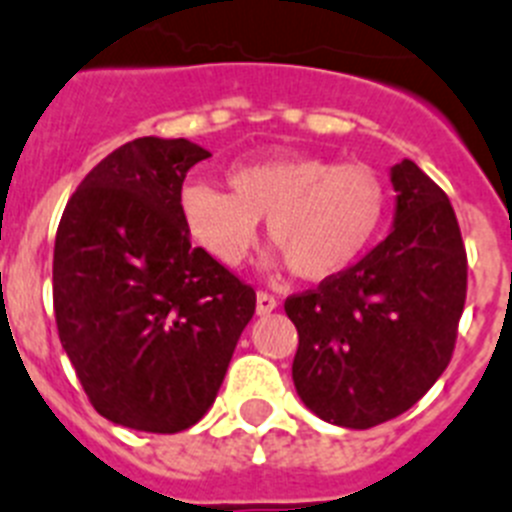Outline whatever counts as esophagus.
I'll return each mask as SVG.
<instances>
[{"label": "esophagus", "instance_id": "obj_1", "mask_svg": "<svg viewBox=\"0 0 512 512\" xmlns=\"http://www.w3.org/2000/svg\"><path fill=\"white\" fill-rule=\"evenodd\" d=\"M275 306H278L275 296H270V293H265V291L257 293V306H255V309H257V314H260V317L270 314V311H273Z\"/></svg>", "mask_w": 512, "mask_h": 512}]
</instances>
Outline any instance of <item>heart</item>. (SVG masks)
<instances>
[{
  "label": "heart",
  "mask_w": 512,
  "mask_h": 512,
  "mask_svg": "<svg viewBox=\"0 0 512 512\" xmlns=\"http://www.w3.org/2000/svg\"><path fill=\"white\" fill-rule=\"evenodd\" d=\"M229 193L190 182L180 193L182 224L226 268L247 260L257 224L301 281H332L361 260L384 229L389 190L371 164H337L314 154H278L234 164Z\"/></svg>",
  "instance_id": "heart-1"
}]
</instances>
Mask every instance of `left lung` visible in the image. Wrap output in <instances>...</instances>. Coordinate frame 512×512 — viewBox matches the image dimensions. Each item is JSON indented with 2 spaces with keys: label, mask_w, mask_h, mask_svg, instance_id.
<instances>
[{
  "label": "left lung",
  "mask_w": 512,
  "mask_h": 512,
  "mask_svg": "<svg viewBox=\"0 0 512 512\" xmlns=\"http://www.w3.org/2000/svg\"><path fill=\"white\" fill-rule=\"evenodd\" d=\"M389 237L350 270L286 299L293 384L324 422L366 430L407 412L446 371L466 301V250L443 193L412 159L389 172Z\"/></svg>",
  "instance_id": "left-lung-1"
}]
</instances>
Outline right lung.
<instances>
[{
  "label": "right lung",
  "mask_w": 512,
  "mask_h": 512,
  "mask_svg": "<svg viewBox=\"0 0 512 512\" xmlns=\"http://www.w3.org/2000/svg\"><path fill=\"white\" fill-rule=\"evenodd\" d=\"M208 157L188 139L128 141L92 167L56 231L61 345L92 407L123 428L201 420L255 314V291L182 224V182Z\"/></svg>",
  "instance_id": "1"
}]
</instances>
